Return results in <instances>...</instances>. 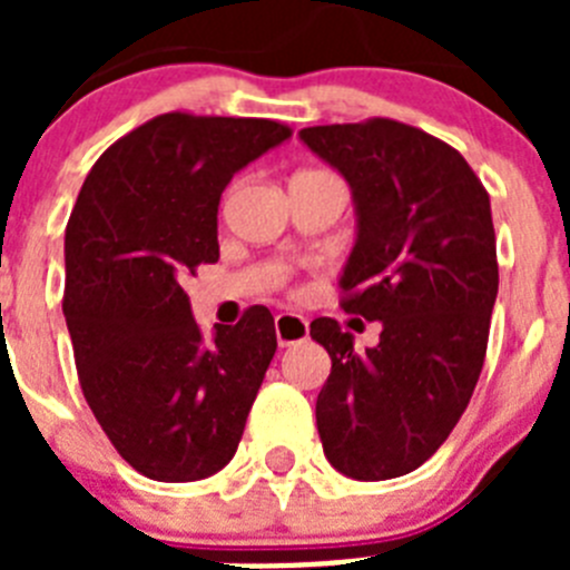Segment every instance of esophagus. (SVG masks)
<instances>
[{
	"label": "esophagus",
	"instance_id": "1",
	"mask_svg": "<svg viewBox=\"0 0 570 570\" xmlns=\"http://www.w3.org/2000/svg\"><path fill=\"white\" fill-rule=\"evenodd\" d=\"M274 328H276V342H279L282 347L308 340V320H305L302 314H276Z\"/></svg>",
	"mask_w": 570,
	"mask_h": 570
}]
</instances>
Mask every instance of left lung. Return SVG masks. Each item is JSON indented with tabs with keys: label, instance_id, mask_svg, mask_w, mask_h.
I'll list each match as a JSON object with an SVG mask.
<instances>
[{
	"label": "left lung",
	"instance_id": "8db88e82",
	"mask_svg": "<svg viewBox=\"0 0 570 570\" xmlns=\"http://www.w3.org/2000/svg\"><path fill=\"white\" fill-rule=\"evenodd\" d=\"M299 139L354 188L342 311L382 322L365 354L331 316L311 322L331 356L320 440L345 476L394 480L436 454L482 374L500 288L491 199L460 150L414 125L374 116Z\"/></svg>",
	"mask_w": 570,
	"mask_h": 570
}]
</instances>
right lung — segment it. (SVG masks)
<instances>
[{
    "label": "right lung",
    "instance_id": "obj_1",
    "mask_svg": "<svg viewBox=\"0 0 570 570\" xmlns=\"http://www.w3.org/2000/svg\"><path fill=\"white\" fill-rule=\"evenodd\" d=\"M291 136L250 116H154L97 159L65 230V296L82 394L110 445L159 482L223 471L276 354L274 316L254 305L214 342L185 279L219 259L225 185Z\"/></svg>",
    "mask_w": 570,
    "mask_h": 570
}]
</instances>
